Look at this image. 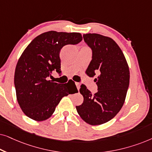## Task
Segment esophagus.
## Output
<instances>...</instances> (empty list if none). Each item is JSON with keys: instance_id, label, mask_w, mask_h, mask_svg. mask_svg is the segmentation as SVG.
Here are the masks:
<instances>
[{"instance_id": "1", "label": "esophagus", "mask_w": 152, "mask_h": 152, "mask_svg": "<svg viewBox=\"0 0 152 152\" xmlns=\"http://www.w3.org/2000/svg\"><path fill=\"white\" fill-rule=\"evenodd\" d=\"M75 84L77 86V90L79 91V90H80V83H78V82H75Z\"/></svg>"}]
</instances>
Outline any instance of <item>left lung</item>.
<instances>
[{
	"label": "left lung",
	"instance_id": "left-lung-1",
	"mask_svg": "<svg viewBox=\"0 0 152 152\" xmlns=\"http://www.w3.org/2000/svg\"><path fill=\"white\" fill-rule=\"evenodd\" d=\"M92 50L86 74L94 77L97 92L92 94L84 84L80 92L84 102L76 109L86 123L99 125L115 117L124 104L129 85V69L124 55L111 38L99 34L83 35Z\"/></svg>",
	"mask_w": 152,
	"mask_h": 152
}]
</instances>
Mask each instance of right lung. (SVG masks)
<instances>
[{"mask_svg": "<svg viewBox=\"0 0 152 152\" xmlns=\"http://www.w3.org/2000/svg\"><path fill=\"white\" fill-rule=\"evenodd\" d=\"M82 40L80 33L49 31L37 36L25 49L16 66L14 86L18 104L28 117L47 120L62 97L78 92L72 80L61 84L49 77L53 71L61 73L62 48Z\"/></svg>", "mask_w": 152, "mask_h": 152, "instance_id": "obj_1", "label": "right lung"}]
</instances>
